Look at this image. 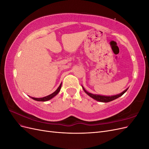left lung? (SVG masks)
<instances>
[{"label": "left lung", "mask_w": 149, "mask_h": 149, "mask_svg": "<svg viewBox=\"0 0 149 149\" xmlns=\"http://www.w3.org/2000/svg\"><path fill=\"white\" fill-rule=\"evenodd\" d=\"M82 87H83L84 91L88 95H89L90 97L94 99V100L97 101L103 102H110V101H112L116 100V99L120 97L121 96H123V94L126 91H127L128 89H126L125 91H124L123 93H121L119 94H118V95H115V96H101V95H96V94H91L90 93H88L87 91H86L83 86H82Z\"/></svg>", "instance_id": "obj_1"}]
</instances>
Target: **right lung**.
<instances>
[{"instance_id": "1", "label": "right lung", "mask_w": 149, "mask_h": 149, "mask_svg": "<svg viewBox=\"0 0 149 149\" xmlns=\"http://www.w3.org/2000/svg\"><path fill=\"white\" fill-rule=\"evenodd\" d=\"M61 84L62 83L60 84V85L59 86V87L58 88V89L56 90L55 92L51 94H49V95H48L47 96L41 97V98H35V97H31V99H33V100H34L35 101H48L49 100H51V99L53 98L54 96H55L56 94L60 92L61 87Z\"/></svg>"}]
</instances>
